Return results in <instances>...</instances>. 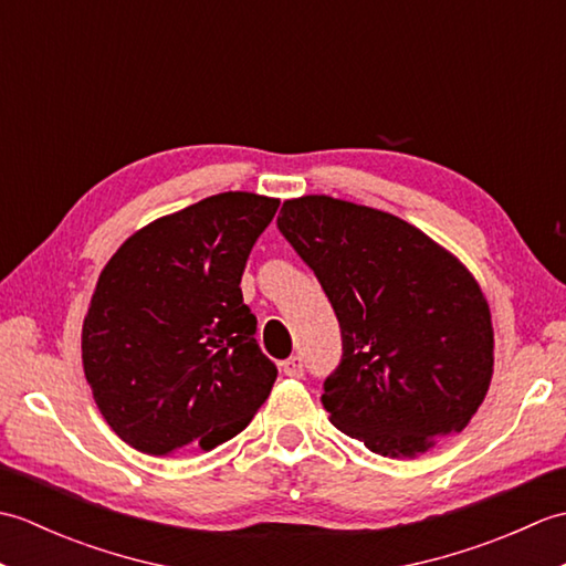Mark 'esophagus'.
<instances>
[{
	"mask_svg": "<svg viewBox=\"0 0 566 566\" xmlns=\"http://www.w3.org/2000/svg\"><path fill=\"white\" fill-rule=\"evenodd\" d=\"M282 371L286 377H302L304 375V359L298 357V355H294V357H290V359H284L282 363Z\"/></svg>",
	"mask_w": 566,
	"mask_h": 566,
	"instance_id": "1",
	"label": "esophagus"
}]
</instances>
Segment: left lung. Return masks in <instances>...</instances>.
<instances>
[{"label": "left lung", "instance_id": "obj_1", "mask_svg": "<svg viewBox=\"0 0 566 566\" xmlns=\"http://www.w3.org/2000/svg\"><path fill=\"white\" fill-rule=\"evenodd\" d=\"M338 316L343 359L323 381L331 423L384 457L462 432L494 375V328L452 252L387 211L326 195L276 219Z\"/></svg>", "mask_w": 566, "mask_h": 566}]
</instances>
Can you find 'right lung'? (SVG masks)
<instances>
[{"label": "right lung", "instance_id": "right-lung-1", "mask_svg": "<svg viewBox=\"0 0 566 566\" xmlns=\"http://www.w3.org/2000/svg\"><path fill=\"white\" fill-rule=\"evenodd\" d=\"M276 207L223 191L140 228L106 262L84 316L82 365L130 448L209 452L270 396L276 367L255 340L240 276Z\"/></svg>", "mask_w": 566, "mask_h": 566}]
</instances>
